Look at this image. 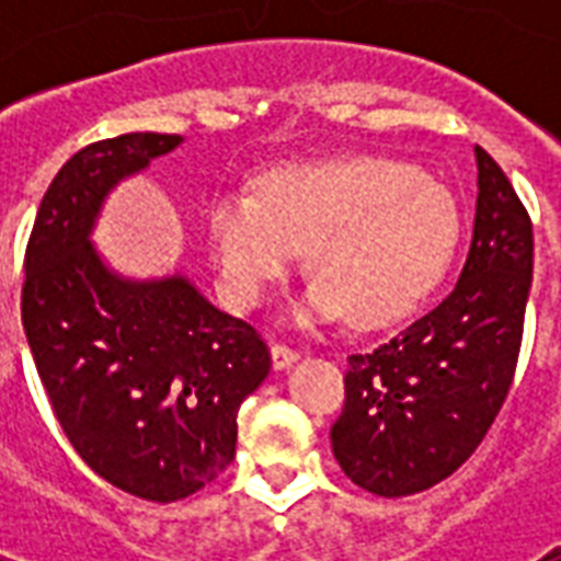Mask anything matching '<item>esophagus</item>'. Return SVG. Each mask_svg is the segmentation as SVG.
I'll list each match as a JSON object with an SVG mask.
<instances>
[{
  "label": "esophagus",
  "mask_w": 561,
  "mask_h": 561,
  "mask_svg": "<svg viewBox=\"0 0 561 561\" xmlns=\"http://www.w3.org/2000/svg\"><path fill=\"white\" fill-rule=\"evenodd\" d=\"M271 358H273V369H285L299 358V352L290 350V346H285V343H273Z\"/></svg>",
  "instance_id": "1"
}]
</instances>
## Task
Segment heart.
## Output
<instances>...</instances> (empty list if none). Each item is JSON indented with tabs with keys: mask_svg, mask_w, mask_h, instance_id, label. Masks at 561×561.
Listing matches in <instances>:
<instances>
[{
	"mask_svg": "<svg viewBox=\"0 0 561 561\" xmlns=\"http://www.w3.org/2000/svg\"><path fill=\"white\" fill-rule=\"evenodd\" d=\"M220 276L241 306H255L308 250L317 279L299 320L350 317L399 323L443 282L460 209L422 169L392 157H350L282 169L253 194H224L209 209Z\"/></svg>",
	"mask_w": 561,
	"mask_h": 561,
	"instance_id": "b5f03b06",
	"label": "heart"
}]
</instances>
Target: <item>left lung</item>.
Wrapping results in <instances>:
<instances>
[{
	"label": "left lung",
	"mask_w": 561,
	"mask_h": 561,
	"mask_svg": "<svg viewBox=\"0 0 561 561\" xmlns=\"http://www.w3.org/2000/svg\"><path fill=\"white\" fill-rule=\"evenodd\" d=\"M469 259L448 297L369 355H350L332 425L341 469L373 495L404 497L469 460L495 422L522 352L533 224L483 148Z\"/></svg>",
	"instance_id": "left-lung-1"
}]
</instances>
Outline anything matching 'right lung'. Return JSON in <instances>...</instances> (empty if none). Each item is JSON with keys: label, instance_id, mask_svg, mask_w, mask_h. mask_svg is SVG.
Segmentation results:
<instances>
[{"label": "right lung", "instance_id": "obj_1", "mask_svg": "<svg viewBox=\"0 0 561 561\" xmlns=\"http://www.w3.org/2000/svg\"><path fill=\"white\" fill-rule=\"evenodd\" d=\"M180 142L125 134L75 153L43 194L22 282L25 337L66 439L107 483L157 504L227 469L238 408L271 373L262 334L186 276L125 279L90 241L110 188Z\"/></svg>", "mask_w": 561, "mask_h": 561}]
</instances>
